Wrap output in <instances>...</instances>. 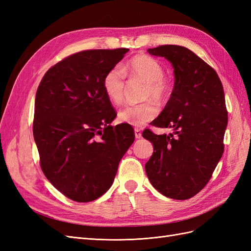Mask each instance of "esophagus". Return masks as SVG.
Masks as SVG:
<instances>
[{
    "label": "esophagus",
    "instance_id": "obj_1",
    "mask_svg": "<svg viewBox=\"0 0 251 251\" xmlns=\"http://www.w3.org/2000/svg\"><path fill=\"white\" fill-rule=\"evenodd\" d=\"M134 132H135V137L137 139H140L142 137V134H141V130L138 127H135L134 128Z\"/></svg>",
    "mask_w": 251,
    "mask_h": 251
}]
</instances>
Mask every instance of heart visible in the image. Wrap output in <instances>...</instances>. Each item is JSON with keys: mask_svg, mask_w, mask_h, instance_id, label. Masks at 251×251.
<instances>
[{"mask_svg": "<svg viewBox=\"0 0 251 251\" xmlns=\"http://www.w3.org/2000/svg\"><path fill=\"white\" fill-rule=\"evenodd\" d=\"M125 75L131 80L146 82L142 93V100L146 101L121 109L118 112V120L135 126H144L159 114V105L153 100L163 101L170 93L169 83L163 77V67L154 57L138 54L128 59L121 68L110 69L104 75L102 87L108 100L114 104L123 103L125 100Z\"/></svg>", "mask_w": 251, "mask_h": 251, "instance_id": "1", "label": "heart"}]
</instances>
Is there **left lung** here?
Masks as SVG:
<instances>
[{
	"label": "left lung",
	"mask_w": 251,
	"mask_h": 251,
	"mask_svg": "<svg viewBox=\"0 0 251 251\" xmlns=\"http://www.w3.org/2000/svg\"><path fill=\"white\" fill-rule=\"evenodd\" d=\"M148 52L169 60L175 83L165 108L153 121L154 126L174 133L156 135L149 128L142 133L155 151L146 172L159 193L186 200L207 184L223 155L228 121L223 86L217 72L185 47L163 45Z\"/></svg>",
	"instance_id": "8db88e82"
}]
</instances>
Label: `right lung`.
<instances>
[{
  "label": "right lung",
  "instance_id": "right-lung-1",
  "mask_svg": "<svg viewBox=\"0 0 251 251\" xmlns=\"http://www.w3.org/2000/svg\"><path fill=\"white\" fill-rule=\"evenodd\" d=\"M126 48L85 50L44 75L34 102L33 137L45 176L67 198L90 202L113 184L135 134L116 117L102 80Z\"/></svg>",
  "mask_w": 251,
  "mask_h": 251
}]
</instances>
